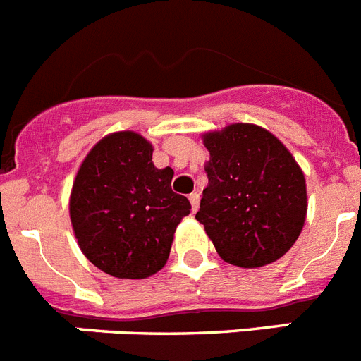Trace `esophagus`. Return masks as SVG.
I'll return each mask as SVG.
<instances>
[{"mask_svg":"<svg viewBox=\"0 0 361 361\" xmlns=\"http://www.w3.org/2000/svg\"><path fill=\"white\" fill-rule=\"evenodd\" d=\"M190 202H191V209H193V212H197V209H199V202H200V193H191L190 195Z\"/></svg>","mask_w":361,"mask_h":361,"instance_id":"1","label":"esophagus"}]
</instances>
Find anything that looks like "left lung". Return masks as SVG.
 I'll use <instances>...</instances> for the list:
<instances>
[{
  "mask_svg": "<svg viewBox=\"0 0 361 361\" xmlns=\"http://www.w3.org/2000/svg\"><path fill=\"white\" fill-rule=\"evenodd\" d=\"M208 186L195 219L222 260L262 267L291 250L307 213L305 178L288 148L255 124L204 135Z\"/></svg>",
  "mask_w": 361,
  "mask_h": 361,
  "instance_id": "left-lung-1",
  "label": "left lung"
}]
</instances>
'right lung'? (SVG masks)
I'll return each instance as SVG.
<instances>
[{
    "label": "right lung",
    "instance_id": "obj_1",
    "mask_svg": "<svg viewBox=\"0 0 361 361\" xmlns=\"http://www.w3.org/2000/svg\"><path fill=\"white\" fill-rule=\"evenodd\" d=\"M139 133L99 141L73 180L70 219L85 257L117 279H146L170 257L173 233L191 209L171 190L173 170H159Z\"/></svg>",
    "mask_w": 361,
    "mask_h": 361
}]
</instances>
